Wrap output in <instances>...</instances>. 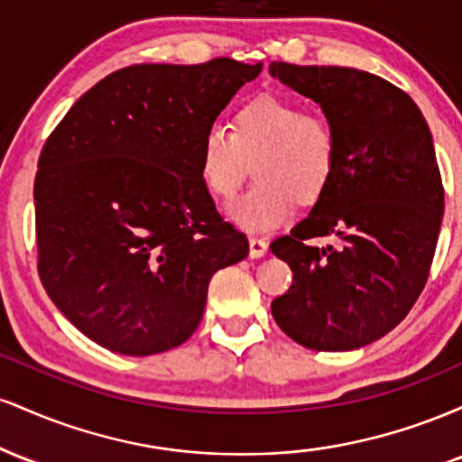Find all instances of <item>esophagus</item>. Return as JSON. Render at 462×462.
<instances>
[{"instance_id":"esophagus-1","label":"esophagus","mask_w":462,"mask_h":462,"mask_svg":"<svg viewBox=\"0 0 462 462\" xmlns=\"http://www.w3.org/2000/svg\"><path fill=\"white\" fill-rule=\"evenodd\" d=\"M267 252H269V243L264 241V238L249 236V256L263 258V256H267Z\"/></svg>"}]
</instances>
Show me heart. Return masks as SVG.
<instances>
[{"mask_svg":"<svg viewBox=\"0 0 462 462\" xmlns=\"http://www.w3.org/2000/svg\"><path fill=\"white\" fill-rule=\"evenodd\" d=\"M230 132L210 125L199 145L204 187L221 201L235 199L252 164L256 184L230 208L243 230L264 232L284 224L293 206H310L337 171V134L315 110L293 99L263 95L243 104Z\"/></svg>","mask_w":462,"mask_h":462,"instance_id":"heart-1","label":"heart"}]
</instances>
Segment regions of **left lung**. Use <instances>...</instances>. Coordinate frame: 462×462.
<instances>
[{
    "label": "left lung",
    "mask_w": 462,
    "mask_h": 462,
    "mask_svg": "<svg viewBox=\"0 0 462 462\" xmlns=\"http://www.w3.org/2000/svg\"><path fill=\"white\" fill-rule=\"evenodd\" d=\"M269 73L321 106L337 134V171L310 215L272 252L293 284L272 315L300 346L347 352L384 337L426 286L443 219L432 134L402 88L349 67L272 62ZM334 236V246H310Z\"/></svg>",
    "instance_id": "8db88e82"
}]
</instances>
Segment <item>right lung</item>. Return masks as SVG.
Here are the masks:
<instances>
[{"label":"right lung","mask_w":462,"mask_h":462,"mask_svg":"<svg viewBox=\"0 0 462 462\" xmlns=\"http://www.w3.org/2000/svg\"><path fill=\"white\" fill-rule=\"evenodd\" d=\"M263 65H132L87 91L34 180L39 275L56 309L110 352L150 356L198 330L215 272L249 243L199 173L204 132Z\"/></svg>","instance_id":"add662e5"}]
</instances>
